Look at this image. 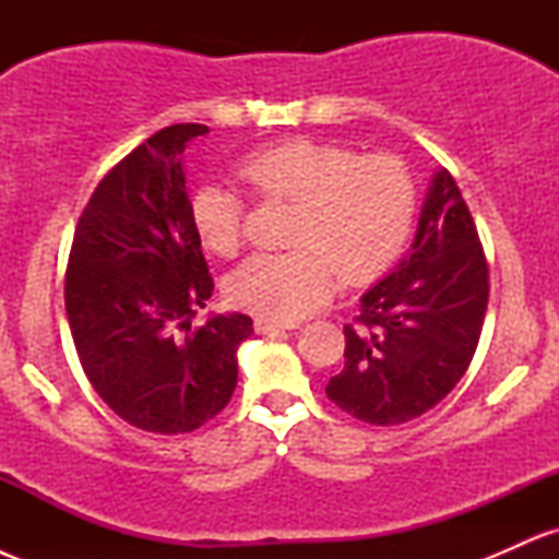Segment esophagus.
<instances>
[{
  "instance_id": "esophagus-1",
  "label": "esophagus",
  "mask_w": 559,
  "mask_h": 559,
  "mask_svg": "<svg viewBox=\"0 0 559 559\" xmlns=\"http://www.w3.org/2000/svg\"><path fill=\"white\" fill-rule=\"evenodd\" d=\"M294 329H299V323H284V320H271V318L254 320V331L258 333H278V331H294Z\"/></svg>"
}]
</instances>
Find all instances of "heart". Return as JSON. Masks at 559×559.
<instances>
[{"mask_svg":"<svg viewBox=\"0 0 559 559\" xmlns=\"http://www.w3.org/2000/svg\"><path fill=\"white\" fill-rule=\"evenodd\" d=\"M239 178L262 199L294 202L288 252H258L226 278L230 305L294 320L331 297L338 273L365 284L386 271L407 241L415 183L402 159L357 157L346 146L286 139L249 152ZM241 197L221 181L191 194L189 217L207 252L230 258L241 241Z\"/></svg>","mask_w":559,"mask_h":559,"instance_id":"1","label":"heart"}]
</instances>
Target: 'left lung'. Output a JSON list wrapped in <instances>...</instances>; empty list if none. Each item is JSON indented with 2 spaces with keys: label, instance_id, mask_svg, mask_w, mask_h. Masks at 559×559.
Here are the masks:
<instances>
[{
  "label": "left lung",
  "instance_id": "left-lung-1",
  "mask_svg": "<svg viewBox=\"0 0 559 559\" xmlns=\"http://www.w3.org/2000/svg\"><path fill=\"white\" fill-rule=\"evenodd\" d=\"M486 305L489 267L476 223L454 178L439 168L409 252L362 294L357 329H344V370L325 394L373 426L420 418L465 376Z\"/></svg>",
  "mask_w": 559,
  "mask_h": 559
}]
</instances>
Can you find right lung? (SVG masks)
<instances>
[{"instance_id":"obj_1","label":"right lung","mask_w":559,"mask_h":559,"mask_svg":"<svg viewBox=\"0 0 559 559\" xmlns=\"http://www.w3.org/2000/svg\"><path fill=\"white\" fill-rule=\"evenodd\" d=\"M207 131L168 126L120 159L70 249L66 310L83 373L141 431L189 433L215 418L236 389V352L254 333L241 312L191 329L215 284L191 228L183 150Z\"/></svg>"}]
</instances>
